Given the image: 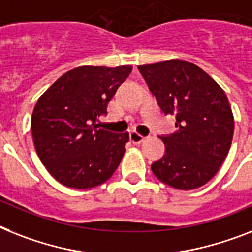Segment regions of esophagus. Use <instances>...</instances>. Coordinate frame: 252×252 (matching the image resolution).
Wrapping results in <instances>:
<instances>
[{
  "mask_svg": "<svg viewBox=\"0 0 252 252\" xmlns=\"http://www.w3.org/2000/svg\"><path fill=\"white\" fill-rule=\"evenodd\" d=\"M130 140L134 143V144H140L141 141L144 140V136L140 134H138L136 131H131L130 132Z\"/></svg>",
  "mask_w": 252,
  "mask_h": 252,
  "instance_id": "esophagus-1",
  "label": "esophagus"
}]
</instances>
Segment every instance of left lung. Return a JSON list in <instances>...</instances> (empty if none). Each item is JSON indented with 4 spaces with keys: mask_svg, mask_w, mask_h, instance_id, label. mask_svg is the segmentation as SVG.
<instances>
[{
    "mask_svg": "<svg viewBox=\"0 0 252 252\" xmlns=\"http://www.w3.org/2000/svg\"><path fill=\"white\" fill-rule=\"evenodd\" d=\"M165 114L176 117L174 134L162 135L165 155L152 171L172 188L189 190L211 180L223 165L234 118L223 89L199 66L171 59L138 66Z\"/></svg>",
    "mask_w": 252,
    "mask_h": 252,
    "instance_id": "1",
    "label": "left lung"
}]
</instances>
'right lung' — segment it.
Returning a JSON list of instances; mask_svg holds the SVG:
<instances>
[{"label":"right lung","mask_w":252,"mask_h":252,"mask_svg":"<svg viewBox=\"0 0 252 252\" xmlns=\"http://www.w3.org/2000/svg\"><path fill=\"white\" fill-rule=\"evenodd\" d=\"M132 66H78L64 73L39 97L32 114L34 148L55 180L89 189L113 175L125 155L128 132L99 128L97 118Z\"/></svg>","instance_id":"1"}]
</instances>
